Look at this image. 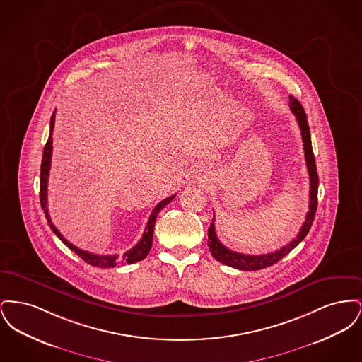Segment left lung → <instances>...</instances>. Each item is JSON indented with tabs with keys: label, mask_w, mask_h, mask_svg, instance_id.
Wrapping results in <instances>:
<instances>
[{
	"label": "left lung",
	"mask_w": 362,
	"mask_h": 362,
	"mask_svg": "<svg viewBox=\"0 0 362 362\" xmlns=\"http://www.w3.org/2000/svg\"><path fill=\"white\" fill-rule=\"evenodd\" d=\"M291 100V110H292L297 123L300 126L301 130V137L304 142V153H305V163H307V168L310 173V210L307 213L305 221L301 225L300 232L297 233V236L293 239L288 245H284L282 248L276 250L274 252L270 254H264V255H245V254H239L235 252L229 248H226L221 241L218 240L217 235H216V229H214V216H213V221L210 224V228L207 229V245L209 250L213 255V258L218 262H221L223 264L235 267L238 270H245V272H254V270H260V269H266L272 264H274L276 262H279L284 257H286L293 248H296V245L300 241L304 240V238L308 235L310 226L315 218V213L317 209V185H319V177H317V171H316V163H315V156L312 151V142H310V126L307 121V114L303 108V105L300 102L289 96Z\"/></svg>",
	"instance_id": "8db88e82"
}]
</instances>
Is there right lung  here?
I'll return each mask as SVG.
<instances>
[{
  "instance_id": "right-lung-1",
  "label": "right lung",
  "mask_w": 362,
  "mask_h": 362,
  "mask_svg": "<svg viewBox=\"0 0 362 362\" xmlns=\"http://www.w3.org/2000/svg\"><path fill=\"white\" fill-rule=\"evenodd\" d=\"M54 118H55V111H54L52 119H50V136H49V139H47L46 145H45V149H43L42 165H40V195H39L40 197V206L45 210L46 220H47V223L50 225L52 232L59 238V240H62L65 245H68L76 255H78L83 260H86V263H89L90 266H96V267H115V266H123V264H132V263H136V262H139V260L146 258V255L149 254V251L152 248L156 218H157L160 210L167 206L175 198V195H171V197L163 199L160 204L156 205L152 214H151V217H149V221L146 224L145 232H144L141 240L138 241L137 244L132 250L126 251L121 257L117 255V254L115 255H98V254H92V252L84 251V250L73 245L70 241L66 240L59 233V230L52 224L50 214H49V209H47V183H49V173H50V165H52V129H54Z\"/></svg>"
}]
</instances>
